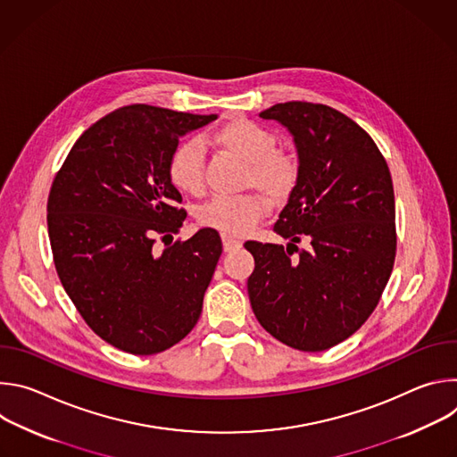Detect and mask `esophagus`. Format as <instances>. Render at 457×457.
Masks as SVG:
<instances>
[{"label": "esophagus", "instance_id": "1", "mask_svg": "<svg viewBox=\"0 0 457 457\" xmlns=\"http://www.w3.org/2000/svg\"><path fill=\"white\" fill-rule=\"evenodd\" d=\"M222 245H224V251L226 253H231V251H237L242 247V242L235 237H229V235H222Z\"/></svg>", "mask_w": 457, "mask_h": 457}]
</instances>
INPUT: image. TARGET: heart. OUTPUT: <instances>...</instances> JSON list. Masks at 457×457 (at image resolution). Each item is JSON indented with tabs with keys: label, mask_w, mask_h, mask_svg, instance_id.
I'll list each match as a JSON object with an SVG mask.
<instances>
[{
	"label": "heart",
	"mask_w": 457,
	"mask_h": 457,
	"mask_svg": "<svg viewBox=\"0 0 457 457\" xmlns=\"http://www.w3.org/2000/svg\"><path fill=\"white\" fill-rule=\"evenodd\" d=\"M212 146L245 164L244 184L264 195L271 206L289 201L300 179L298 157L275 148L277 137L266 126L245 117H231L210 136ZM171 184L189 195L204 189V148L199 141L180 143L168 162ZM266 201L256 195L217 197L199 212L201 224L226 235L249 231L266 213Z\"/></svg>",
	"instance_id": "obj_1"
}]
</instances>
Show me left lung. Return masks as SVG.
Instances as JSON below:
<instances>
[{"mask_svg": "<svg viewBox=\"0 0 457 457\" xmlns=\"http://www.w3.org/2000/svg\"><path fill=\"white\" fill-rule=\"evenodd\" d=\"M260 117L291 132L300 179L273 228L287 247L244 244L254 258L249 302L282 344L305 353L331 349L361 328L393 273V179L365 129L328 104L278 103ZM302 239L305 250L295 245Z\"/></svg>", "mask_w": 457, "mask_h": 457, "instance_id": "8db88e82", "label": "left lung"}]
</instances>
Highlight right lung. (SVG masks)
<instances>
[{
  "mask_svg": "<svg viewBox=\"0 0 457 457\" xmlns=\"http://www.w3.org/2000/svg\"><path fill=\"white\" fill-rule=\"evenodd\" d=\"M215 119L122 106L85 129L54 177L46 222L57 277L88 328L119 351L162 353L201 316L219 233L199 229L162 254L155 238L186 219L168 175L179 137Z\"/></svg>",
  "mask_w": 457,
  "mask_h": 457,
  "instance_id": "right-lung-1",
  "label": "right lung"
}]
</instances>
